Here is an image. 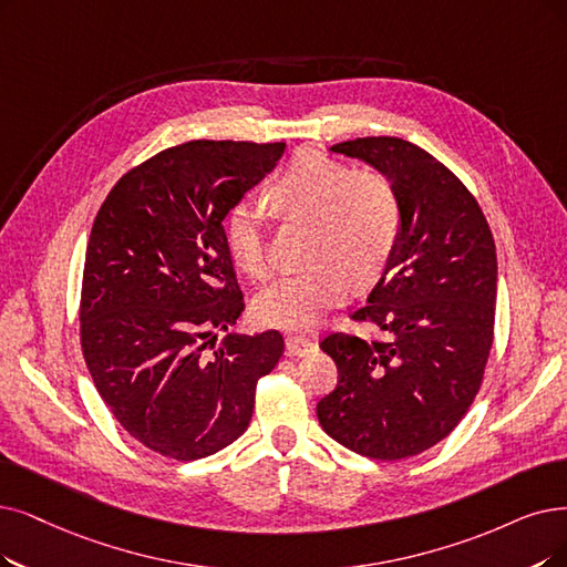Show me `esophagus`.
<instances>
[{
	"label": "esophagus",
	"mask_w": 567,
	"mask_h": 567,
	"mask_svg": "<svg viewBox=\"0 0 567 567\" xmlns=\"http://www.w3.org/2000/svg\"><path fill=\"white\" fill-rule=\"evenodd\" d=\"M316 349L313 339L309 337H302V334H290L286 337V353L288 355H307Z\"/></svg>",
	"instance_id": "obj_1"
}]
</instances>
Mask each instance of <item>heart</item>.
Listing matches in <instances>:
<instances>
[{
    "label": "heart",
    "instance_id": "heart-1",
    "mask_svg": "<svg viewBox=\"0 0 567 567\" xmlns=\"http://www.w3.org/2000/svg\"><path fill=\"white\" fill-rule=\"evenodd\" d=\"M286 218L313 225L307 269L292 271L256 300L258 321L284 330H307L342 305L355 286H368L386 269L402 233L395 186L379 172H355L321 151H302L269 190ZM235 262L256 281L275 271L260 214L237 205L228 216Z\"/></svg>",
    "mask_w": 567,
    "mask_h": 567
}]
</instances>
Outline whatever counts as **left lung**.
Listing matches in <instances>:
<instances>
[{
    "instance_id": "1",
    "label": "left lung",
    "mask_w": 567,
    "mask_h": 567,
    "mask_svg": "<svg viewBox=\"0 0 567 567\" xmlns=\"http://www.w3.org/2000/svg\"><path fill=\"white\" fill-rule=\"evenodd\" d=\"M332 151L391 181L402 233L368 305L351 313L383 339H323L339 379L316 414L355 454L402 461L442 442L480 393L493 347L495 241L463 181L416 144L360 137Z\"/></svg>"
}]
</instances>
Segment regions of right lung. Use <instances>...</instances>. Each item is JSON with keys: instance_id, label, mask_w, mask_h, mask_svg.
Returning a JSON list of instances; mask_svg holds the SVG:
<instances>
[{"instance_id": "obj_1", "label": "right lung", "mask_w": 567, "mask_h": 567, "mask_svg": "<svg viewBox=\"0 0 567 567\" xmlns=\"http://www.w3.org/2000/svg\"><path fill=\"white\" fill-rule=\"evenodd\" d=\"M286 144L197 140L165 148L111 188L87 239L81 347L116 421L155 454L197 461L248 427L277 330L225 334L244 311L223 218ZM213 353L209 354L208 351Z\"/></svg>"}]
</instances>
